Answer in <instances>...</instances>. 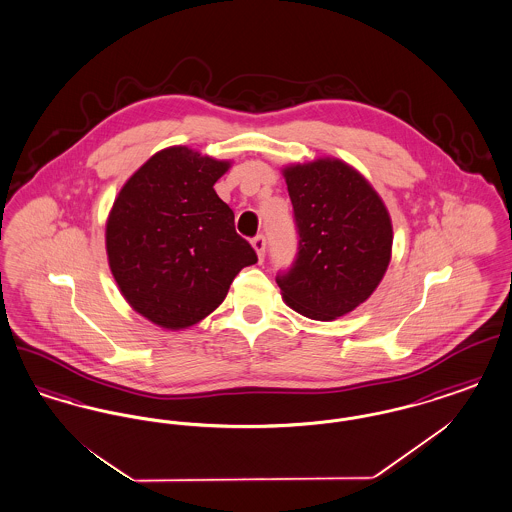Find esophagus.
I'll return each instance as SVG.
<instances>
[{"mask_svg":"<svg viewBox=\"0 0 512 512\" xmlns=\"http://www.w3.org/2000/svg\"><path fill=\"white\" fill-rule=\"evenodd\" d=\"M251 245H253V249H255L257 257H259V259H263V257H265V247H267V240H265L263 236H257V238H253V240H251Z\"/></svg>","mask_w":512,"mask_h":512,"instance_id":"esophagus-1","label":"esophagus"}]
</instances>
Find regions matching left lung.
<instances>
[{"mask_svg":"<svg viewBox=\"0 0 512 512\" xmlns=\"http://www.w3.org/2000/svg\"><path fill=\"white\" fill-rule=\"evenodd\" d=\"M299 232L292 270L278 276L295 313L334 320L355 311L390 267L393 226L384 199L336 157L282 167Z\"/></svg>","mask_w":512,"mask_h":512,"instance_id":"left-lung-1","label":"left lung"}]
</instances>
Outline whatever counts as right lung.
<instances>
[{"mask_svg":"<svg viewBox=\"0 0 512 512\" xmlns=\"http://www.w3.org/2000/svg\"><path fill=\"white\" fill-rule=\"evenodd\" d=\"M230 167V159L192 147H165L113 201L105 222L111 274L132 311L163 330H186L209 317L234 276L257 263L213 188Z\"/></svg>","mask_w":512,"mask_h":512,"instance_id":"1","label":"right lung"}]
</instances>
